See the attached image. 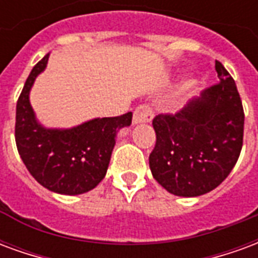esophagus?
Listing matches in <instances>:
<instances>
[{
  "label": "esophagus",
  "instance_id": "1",
  "mask_svg": "<svg viewBox=\"0 0 258 258\" xmlns=\"http://www.w3.org/2000/svg\"><path fill=\"white\" fill-rule=\"evenodd\" d=\"M153 118V112H152L151 106L148 105H140L134 110V116H133V123H149Z\"/></svg>",
  "mask_w": 258,
  "mask_h": 258
}]
</instances>
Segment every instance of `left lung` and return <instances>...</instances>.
<instances>
[{"mask_svg":"<svg viewBox=\"0 0 258 258\" xmlns=\"http://www.w3.org/2000/svg\"><path fill=\"white\" fill-rule=\"evenodd\" d=\"M218 83L175 114L153 118L156 145L149 167L170 194L194 198L210 192L232 171L243 145L244 113L235 80L216 60Z\"/></svg>","mask_w":258,"mask_h":258,"instance_id":"left-lung-1","label":"left lung"}]
</instances>
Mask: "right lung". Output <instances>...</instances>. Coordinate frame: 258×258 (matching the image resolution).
Here are the masks:
<instances>
[{
	"mask_svg": "<svg viewBox=\"0 0 258 258\" xmlns=\"http://www.w3.org/2000/svg\"><path fill=\"white\" fill-rule=\"evenodd\" d=\"M45 55L33 68L16 103L15 141L22 160L37 182L60 195L94 189L105 178L116 134L128 127L133 113L94 118L69 130L45 128L31 109L29 94L38 74L47 68Z\"/></svg>",
	"mask_w": 258,
	"mask_h": 258,
	"instance_id": "right-lung-1",
	"label": "right lung"
}]
</instances>
